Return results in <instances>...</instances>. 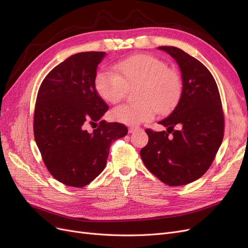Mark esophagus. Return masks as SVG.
I'll return each instance as SVG.
<instances>
[{
	"mask_svg": "<svg viewBox=\"0 0 248 248\" xmlns=\"http://www.w3.org/2000/svg\"><path fill=\"white\" fill-rule=\"evenodd\" d=\"M140 129V127L139 126H130L129 127V133H133V132H136L137 130H139Z\"/></svg>",
	"mask_w": 248,
	"mask_h": 248,
	"instance_id": "esophagus-1",
	"label": "esophagus"
}]
</instances>
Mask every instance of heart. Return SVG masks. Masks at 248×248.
<instances>
[{
    "mask_svg": "<svg viewBox=\"0 0 248 248\" xmlns=\"http://www.w3.org/2000/svg\"><path fill=\"white\" fill-rule=\"evenodd\" d=\"M114 71H100L95 77L96 92L108 103L121 100L127 88L136 87V103L121 104L111 110V119L125 125H139L152 120L157 110L170 111L182 93L180 73L161 59L137 55L118 62Z\"/></svg>",
    "mask_w": 248,
    "mask_h": 248,
    "instance_id": "b5f03b06",
    "label": "heart"
}]
</instances>
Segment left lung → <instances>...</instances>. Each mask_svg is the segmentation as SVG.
<instances>
[{"label":"left lung","instance_id":"1","mask_svg":"<svg viewBox=\"0 0 248 248\" xmlns=\"http://www.w3.org/2000/svg\"><path fill=\"white\" fill-rule=\"evenodd\" d=\"M176 60L182 93L171 114L159 124L166 131L146 129L140 150L146 168L170 186L196 181L211 166L222 142L224 117L216 81L204 64L175 46H159Z\"/></svg>","mask_w":248,"mask_h":248}]
</instances>
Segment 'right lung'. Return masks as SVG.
<instances>
[{
	"label": "right lung",
	"instance_id": "obj_1",
	"mask_svg": "<svg viewBox=\"0 0 248 248\" xmlns=\"http://www.w3.org/2000/svg\"><path fill=\"white\" fill-rule=\"evenodd\" d=\"M103 51L78 52L56 66L41 82L34 111V137L50 175L70 187H84L106 168L110 144L125 137L121 123L101 120L108 106L96 92ZM97 122L92 133L85 128Z\"/></svg>",
	"mask_w": 248,
	"mask_h": 248
}]
</instances>
